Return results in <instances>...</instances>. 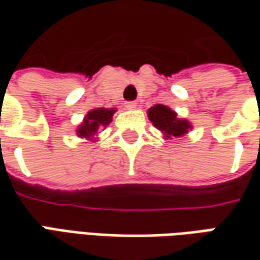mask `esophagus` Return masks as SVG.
<instances>
[{"instance_id": "obj_1", "label": "esophagus", "mask_w": 260, "mask_h": 260, "mask_svg": "<svg viewBox=\"0 0 260 260\" xmlns=\"http://www.w3.org/2000/svg\"><path fill=\"white\" fill-rule=\"evenodd\" d=\"M124 107L127 110H135L136 107H137V103L136 101H125Z\"/></svg>"}]
</instances>
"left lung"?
Instances as JSON below:
<instances>
[{
  "label": "left lung",
  "instance_id": "obj_1",
  "mask_svg": "<svg viewBox=\"0 0 260 260\" xmlns=\"http://www.w3.org/2000/svg\"><path fill=\"white\" fill-rule=\"evenodd\" d=\"M149 118L156 128H159L160 132L165 133V137H169V136L179 137V136L185 135L188 132V128L191 127L186 120L178 118L171 108L162 104L153 105L149 110Z\"/></svg>",
  "mask_w": 260,
  "mask_h": 260
}]
</instances>
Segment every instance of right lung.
Instances as JSON below:
<instances>
[{"instance_id":"obj_1","label":"right lung","mask_w":260,"mask_h":260,"mask_svg":"<svg viewBox=\"0 0 260 260\" xmlns=\"http://www.w3.org/2000/svg\"><path fill=\"white\" fill-rule=\"evenodd\" d=\"M115 110H107V108H96L89 111L85 117V121L78 128V136L81 137H92L100 128V125H107L111 121V117Z\"/></svg>"}]
</instances>
